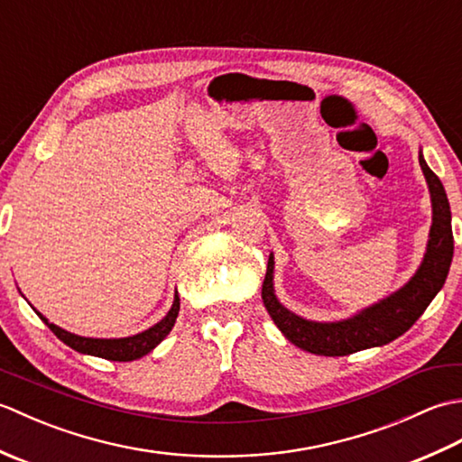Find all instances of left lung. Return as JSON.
Returning a JSON list of instances; mask_svg holds the SVG:
<instances>
[{
	"label": "left lung",
	"mask_w": 462,
	"mask_h": 462,
	"mask_svg": "<svg viewBox=\"0 0 462 462\" xmlns=\"http://www.w3.org/2000/svg\"><path fill=\"white\" fill-rule=\"evenodd\" d=\"M419 164L425 174L433 208V224L429 230L427 250L417 272L397 291L363 308L353 316L337 321H313L288 310L273 290V254H270L266 278L262 286V300L270 318L288 341L316 356L339 357L361 349L381 347L397 339L423 316V311L440 288L445 286L450 262H453V228H450V206L443 182L429 169L423 151H419Z\"/></svg>",
	"instance_id": "obj_1"
}]
</instances>
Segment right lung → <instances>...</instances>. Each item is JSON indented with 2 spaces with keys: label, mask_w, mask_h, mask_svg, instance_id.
Segmentation results:
<instances>
[{
  "label": "right lung",
  "mask_w": 462,
  "mask_h": 462,
  "mask_svg": "<svg viewBox=\"0 0 462 462\" xmlns=\"http://www.w3.org/2000/svg\"><path fill=\"white\" fill-rule=\"evenodd\" d=\"M179 310H180V298H179V291H174L172 306H171L169 313H166V316L159 323H154L152 328L144 329L141 333H136V336L113 337V339L75 336V333L55 326V323L49 321L43 313H39L37 310H35V313L47 323V328L51 329L55 336L65 343V346L83 353V356H95V357H103L109 361H134V359H141L143 356H146V353H151L166 336H169L171 329L174 328L176 318H179Z\"/></svg>",
  "instance_id": "obj_1"
}]
</instances>
